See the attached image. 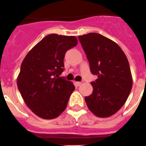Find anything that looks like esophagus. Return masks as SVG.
Returning a JSON list of instances; mask_svg holds the SVG:
<instances>
[{
	"instance_id": "34e87169",
	"label": "esophagus",
	"mask_w": 146,
	"mask_h": 146,
	"mask_svg": "<svg viewBox=\"0 0 146 146\" xmlns=\"http://www.w3.org/2000/svg\"><path fill=\"white\" fill-rule=\"evenodd\" d=\"M81 82H75V85L76 86V87H79V86H80L81 85Z\"/></svg>"
}]
</instances>
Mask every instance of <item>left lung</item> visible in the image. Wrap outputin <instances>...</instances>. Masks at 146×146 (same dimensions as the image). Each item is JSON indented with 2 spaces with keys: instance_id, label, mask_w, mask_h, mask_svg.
Instances as JSON below:
<instances>
[{
  "instance_id": "left-lung-1",
  "label": "left lung",
  "mask_w": 146,
  "mask_h": 146,
  "mask_svg": "<svg viewBox=\"0 0 146 146\" xmlns=\"http://www.w3.org/2000/svg\"><path fill=\"white\" fill-rule=\"evenodd\" d=\"M89 61L93 92L85 97L88 108L99 118H108L125 104L133 85L128 60L116 42L97 33L79 36Z\"/></svg>"
}]
</instances>
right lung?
<instances>
[{"label": "right lung", "instance_id": "add662e5", "mask_svg": "<svg viewBox=\"0 0 146 146\" xmlns=\"http://www.w3.org/2000/svg\"><path fill=\"white\" fill-rule=\"evenodd\" d=\"M75 36L51 34L29 51L21 64L17 86L29 109L44 119L58 117L75 90L73 82L59 77L64 71V58L76 46Z\"/></svg>", "mask_w": 146, "mask_h": 146}]
</instances>
